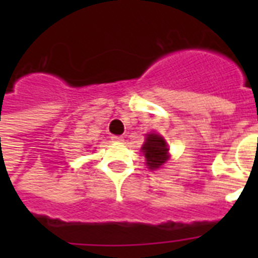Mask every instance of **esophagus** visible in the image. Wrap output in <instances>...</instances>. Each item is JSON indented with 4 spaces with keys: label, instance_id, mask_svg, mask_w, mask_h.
I'll list each match as a JSON object with an SVG mask.
<instances>
[{
    "label": "esophagus",
    "instance_id": "esophagus-1",
    "mask_svg": "<svg viewBox=\"0 0 258 258\" xmlns=\"http://www.w3.org/2000/svg\"><path fill=\"white\" fill-rule=\"evenodd\" d=\"M112 141L117 142V143H119V142H123L124 139H123V137H120V135H115V137H112Z\"/></svg>",
    "mask_w": 258,
    "mask_h": 258
}]
</instances>
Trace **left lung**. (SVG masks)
Here are the masks:
<instances>
[{"label":"left lung","instance_id":"8db88e82","mask_svg":"<svg viewBox=\"0 0 258 258\" xmlns=\"http://www.w3.org/2000/svg\"><path fill=\"white\" fill-rule=\"evenodd\" d=\"M142 150H143L146 161H147L146 165L149 166V169L151 170L159 169L169 159V155H167L169 149L166 146L165 139L157 134H150Z\"/></svg>","mask_w":258,"mask_h":258}]
</instances>
